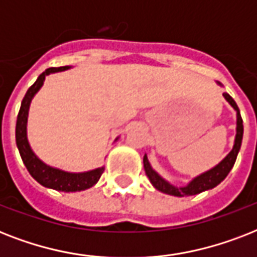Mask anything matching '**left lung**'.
Returning a JSON list of instances; mask_svg holds the SVG:
<instances>
[{"instance_id":"obj_1","label":"left lung","mask_w":257,"mask_h":257,"mask_svg":"<svg viewBox=\"0 0 257 257\" xmlns=\"http://www.w3.org/2000/svg\"><path fill=\"white\" fill-rule=\"evenodd\" d=\"M217 85L223 86L220 82H217ZM223 96L224 98L228 101V104L231 105L236 112V136L231 152L228 153L227 156L224 157L219 164H216L213 168L208 169V171L203 172V173H200L199 176L193 177L187 185H183V187L173 185V184L169 183L168 180H165L163 176L159 175V173L152 168V165H151V163H149L148 160V156L144 155L143 163H144L145 173H147V176H148L149 180H151V183H152V185L156 188L157 191L163 192V193H167V195L177 196V197L197 195V193H201V192L208 191V189H212V188H215L216 185H219V184L227 177L228 173L231 172V169L233 168L236 157L239 155L240 147H241V141H243V120H241L239 106L236 105L235 100H233L228 93H223Z\"/></svg>"}]
</instances>
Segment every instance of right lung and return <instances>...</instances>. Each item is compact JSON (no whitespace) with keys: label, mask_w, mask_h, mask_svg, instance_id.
Returning <instances> with one entry per match:
<instances>
[{"label":"right lung","mask_w":257,"mask_h":257,"mask_svg":"<svg viewBox=\"0 0 257 257\" xmlns=\"http://www.w3.org/2000/svg\"><path fill=\"white\" fill-rule=\"evenodd\" d=\"M70 69V66H60V68H49L45 72H42L38 78L36 80L33 85L30 86L26 92L25 97L21 102V108L17 116V124H16V143L17 148L20 151L21 159L25 164L26 169L29 171L37 183L44 185L45 188H50L54 191L60 192H80L85 191L88 188L93 187L94 184L100 180L105 167L92 169L86 172H66L60 168L50 167L46 163L40 159V157L33 152V149L30 147L29 140H28V116H29L30 102L33 100V97L37 94V92L44 85L46 76L57 72H64V70ZM118 140L117 137L116 140Z\"/></svg>","instance_id":"add662e5"}]
</instances>
